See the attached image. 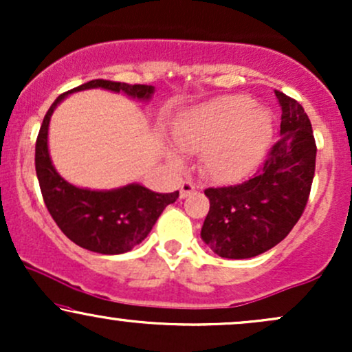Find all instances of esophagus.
Masks as SVG:
<instances>
[{"instance_id":"obj_1","label":"esophagus","mask_w":352,"mask_h":352,"mask_svg":"<svg viewBox=\"0 0 352 352\" xmlns=\"http://www.w3.org/2000/svg\"><path fill=\"white\" fill-rule=\"evenodd\" d=\"M197 188H199V187H197V185L193 184L192 180H185L184 184H182V187H180V197H182V199H185V197H188L190 193L195 192Z\"/></svg>"}]
</instances>
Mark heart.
<instances>
[{"mask_svg":"<svg viewBox=\"0 0 352 352\" xmlns=\"http://www.w3.org/2000/svg\"><path fill=\"white\" fill-rule=\"evenodd\" d=\"M273 134L272 114L245 96H227L193 109L177 142L201 153V168L220 182L236 180L256 167Z\"/></svg>","mask_w":352,"mask_h":352,"instance_id":"b5f03b06","label":"heart"}]
</instances>
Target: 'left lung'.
<instances>
[{
    "label": "left lung",
    "instance_id": "obj_1",
    "mask_svg": "<svg viewBox=\"0 0 352 352\" xmlns=\"http://www.w3.org/2000/svg\"><path fill=\"white\" fill-rule=\"evenodd\" d=\"M281 106L280 139L260 170L241 184L205 188L210 210L201 240L221 258L245 260L288 236L308 204L316 142L298 100L274 91Z\"/></svg>",
    "mask_w": 352,
    "mask_h": 352
}]
</instances>
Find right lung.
Wrapping results in <instances>:
<instances>
[{"mask_svg":"<svg viewBox=\"0 0 352 352\" xmlns=\"http://www.w3.org/2000/svg\"><path fill=\"white\" fill-rule=\"evenodd\" d=\"M92 87L122 91L137 99H148L153 94L152 86L104 79L89 80L60 94L44 116L36 139V175L47 212L64 235L89 252L120 254L131 252L151 233L164 208L179 199V192L155 193L139 184L96 192L74 187L56 172L47 152V127L52 111L71 92Z\"/></svg>","mask_w":352,"mask_h":352,"instance_id":"1","label":"right lung"}]
</instances>
